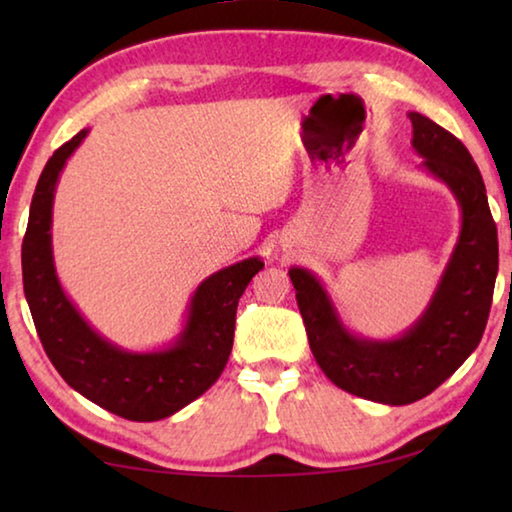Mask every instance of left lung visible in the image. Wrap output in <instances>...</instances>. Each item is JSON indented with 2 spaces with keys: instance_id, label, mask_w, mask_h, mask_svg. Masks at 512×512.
<instances>
[{
  "instance_id": "left-lung-1",
  "label": "left lung",
  "mask_w": 512,
  "mask_h": 512,
  "mask_svg": "<svg viewBox=\"0 0 512 512\" xmlns=\"http://www.w3.org/2000/svg\"><path fill=\"white\" fill-rule=\"evenodd\" d=\"M409 119L422 167L452 189L463 212L452 259L418 323L393 341L361 339L343 327L314 273L298 266L289 271L320 370L343 391L391 406L427 397L476 350L499 268L497 225L470 151L420 112H409Z\"/></svg>"
}]
</instances>
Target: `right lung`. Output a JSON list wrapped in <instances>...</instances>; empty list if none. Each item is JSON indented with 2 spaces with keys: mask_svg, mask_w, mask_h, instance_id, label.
<instances>
[{
  "mask_svg": "<svg viewBox=\"0 0 512 512\" xmlns=\"http://www.w3.org/2000/svg\"><path fill=\"white\" fill-rule=\"evenodd\" d=\"M88 131L54 151L40 173L22 244V280L49 361L74 391L135 422L169 418L210 388L228 363L241 293L262 271L259 257L214 273L196 289L185 329L158 352H126L99 336L65 296L51 255V207L60 171Z\"/></svg>",
  "mask_w": 512,
  "mask_h": 512,
  "instance_id": "add662e5",
  "label": "right lung"
}]
</instances>
